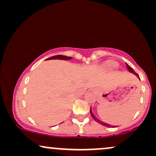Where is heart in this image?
Segmentation results:
<instances>
[{"label": "heart", "instance_id": "obj_1", "mask_svg": "<svg viewBox=\"0 0 156 156\" xmlns=\"http://www.w3.org/2000/svg\"><path fill=\"white\" fill-rule=\"evenodd\" d=\"M112 65L114 66V67H116V66H117V64H116V62H113V63L112 64Z\"/></svg>", "mask_w": 156, "mask_h": 156}]
</instances>
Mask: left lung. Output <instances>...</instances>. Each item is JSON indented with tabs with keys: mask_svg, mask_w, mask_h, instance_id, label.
I'll return each mask as SVG.
<instances>
[{
	"mask_svg": "<svg viewBox=\"0 0 156 156\" xmlns=\"http://www.w3.org/2000/svg\"><path fill=\"white\" fill-rule=\"evenodd\" d=\"M126 67H127V69H128V70H129V71L130 72H131V73H133L134 74H135V75H136L138 76V78H139V76H138V74H137V73H136L135 72V71H134V70L132 69V68L130 67V66L128 65V64H126ZM90 114H91V116H92V118L94 119V121H97V123H100V124H101V125H103V126H106V127H109V128H111V127H116L114 126H112V125H109V124H108V123H104V122H103V121H100L99 119H98L97 117H96L94 115V114L92 113V112H91V108H90Z\"/></svg>",
	"mask_w": 156,
	"mask_h": 156,
	"instance_id": "8db88e82",
	"label": "left lung"
}]
</instances>
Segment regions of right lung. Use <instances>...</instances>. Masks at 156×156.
I'll list each match as a JSON object with an SVG mask.
<instances>
[{
	"instance_id": "right-lung-1",
	"label": "right lung",
	"mask_w": 156,
	"mask_h": 156,
	"mask_svg": "<svg viewBox=\"0 0 156 156\" xmlns=\"http://www.w3.org/2000/svg\"><path fill=\"white\" fill-rule=\"evenodd\" d=\"M64 59V60H67V59H71V57H67L64 56V55H55V56H52L50 57V58L47 59Z\"/></svg>"
}]
</instances>
